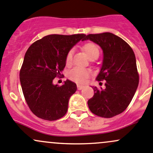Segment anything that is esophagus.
Returning a JSON list of instances; mask_svg holds the SVG:
<instances>
[{
  "label": "esophagus",
  "instance_id": "1",
  "mask_svg": "<svg viewBox=\"0 0 153 153\" xmlns=\"http://www.w3.org/2000/svg\"><path fill=\"white\" fill-rule=\"evenodd\" d=\"M83 87H84V86H82V85H80V84L77 85V88H78V90H81L82 89H83Z\"/></svg>",
  "mask_w": 153,
  "mask_h": 153
}]
</instances>
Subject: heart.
Wrapping results in <instances>:
<instances>
[{"label": "heart", "instance_id": "b5f03b06", "mask_svg": "<svg viewBox=\"0 0 153 153\" xmlns=\"http://www.w3.org/2000/svg\"><path fill=\"white\" fill-rule=\"evenodd\" d=\"M82 49L86 53L88 57L91 60H95L100 56V49L98 46L94 42H88L82 46ZM72 55H73V51L70 50L67 52L65 58V63L67 66H70L72 64ZM91 75V72L86 69H81L78 67H75L72 70L69 71L67 74V77L69 79L76 83H83L89 78Z\"/></svg>", "mask_w": 153, "mask_h": 153}]
</instances>
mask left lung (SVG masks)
Instances as JSON below:
<instances>
[{
  "label": "left lung",
  "mask_w": 153,
  "mask_h": 153,
  "mask_svg": "<svg viewBox=\"0 0 153 153\" xmlns=\"http://www.w3.org/2000/svg\"><path fill=\"white\" fill-rule=\"evenodd\" d=\"M103 51V62L97 81H105V89L93 87L88 105L94 114L111 118L123 113L131 103L139 82L136 56L131 46L114 33L86 35Z\"/></svg>",
  "instance_id": "1"
}]
</instances>
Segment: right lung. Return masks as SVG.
Returning <instances> with one entry per match:
<instances>
[{
  "instance_id": "obj_1",
  "label": "right lung",
  "mask_w": 153,
  "mask_h": 153,
  "mask_svg": "<svg viewBox=\"0 0 153 153\" xmlns=\"http://www.w3.org/2000/svg\"><path fill=\"white\" fill-rule=\"evenodd\" d=\"M85 34H51L34 42L25 53L20 71L24 97L32 113L40 119L54 121L63 117L70 97L77 89L67 80L62 86L53 81L62 76L67 52Z\"/></svg>"
}]
</instances>
